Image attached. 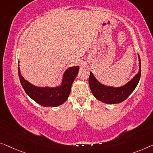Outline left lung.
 Here are the masks:
<instances>
[{
	"mask_svg": "<svg viewBox=\"0 0 153 153\" xmlns=\"http://www.w3.org/2000/svg\"><path fill=\"white\" fill-rule=\"evenodd\" d=\"M140 59V71L124 86L119 88L106 86L95 79L92 73H90L88 84L93 95L100 101L106 104H118L124 101L135 90L141 77V60Z\"/></svg>",
	"mask_w": 153,
	"mask_h": 153,
	"instance_id": "8db88e82",
	"label": "left lung"
}]
</instances>
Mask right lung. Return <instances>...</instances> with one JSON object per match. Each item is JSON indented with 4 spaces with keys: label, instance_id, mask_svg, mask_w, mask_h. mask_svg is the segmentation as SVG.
Instances as JSON below:
<instances>
[{
    "label": "right lung",
    "instance_id": "add662e5",
    "mask_svg": "<svg viewBox=\"0 0 153 153\" xmlns=\"http://www.w3.org/2000/svg\"><path fill=\"white\" fill-rule=\"evenodd\" d=\"M78 70L79 67L76 66L66 71L60 86L41 88L33 86L25 80L20 74V68H18V76L25 91L31 99L42 106H58L67 101L72 84L78 74Z\"/></svg>",
    "mask_w": 153,
    "mask_h": 153
}]
</instances>
